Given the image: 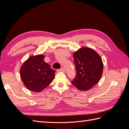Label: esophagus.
I'll list each match as a JSON object with an SVG mask.
<instances>
[{"label":"esophagus","mask_w":129,"mask_h":129,"mask_svg":"<svg viewBox=\"0 0 129 129\" xmlns=\"http://www.w3.org/2000/svg\"><path fill=\"white\" fill-rule=\"evenodd\" d=\"M57 71V72H65V69L63 68H62L60 69H58Z\"/></svg>","instance_id":"1"}]
</instances>
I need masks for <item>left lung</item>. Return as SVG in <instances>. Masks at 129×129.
<instances>
[{
	"label": "left lung",
	"mask_w": 129,
	"mask_h": 129,
	"mask_svg": "<svg viewBox=\"0 0 129 129\" xmlns=\"http://www.w3.org/2000/svg\"><path fill=\"white\" fill-rule=\"evenodd\" d=\"M73 57L76 75L72 83L80 90L87 91L99 83L102 75V58L95 50L87 47L78 49Z\"/></svg>",
	"instance_id": "obj_1"
}]
</instances>
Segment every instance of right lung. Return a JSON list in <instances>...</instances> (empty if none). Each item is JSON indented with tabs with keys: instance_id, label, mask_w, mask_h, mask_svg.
<instances>
[{
	"instance_id": "right-lung-1",
	"label": "right lung",
	"mask_w": 129,
	"mask_h": 129,
	"mask_svg": "<svg viewBox=\"0 0 129 129\" xmlns=\"http://www.w3.org/2000/svg\"><path fill=\"white\" fill-rule=\"evenodd\" d=\"M45 55L38 54L29 56L20 69L21 81L29 90L39 92L52 82L55 71L44 61Z\"/></svg>"
}]
</instances>
